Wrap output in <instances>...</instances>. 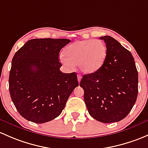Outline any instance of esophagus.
Here are the masks:
<instances>
[{"label":"esophagus","mask_w":148,"mask_h":148,"mask_svg":"<svg viewBox=\"0 0 148 148\" xmlns=\"http://www.w3.org/2000/svg\"><path fill=\"white\" fill-rule=\"evenodd\" d=\"M77 79H78V82H79V83H80L81 79H82V77H81L80 74H79V75H77Z\"/></svg>","instance_id":"34e87169"}]
</instances>
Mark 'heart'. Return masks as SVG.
I'll list each match as a JSON object with an SVG mask.
<instances>
[{"mask_svg": "<svg viewBox=\"0 0 148 148\" xmlns=\"http://www.w3.org/2000/svg\"><path fill=\"white\" fill-rule=\"evenodd\" d=\"M65 57L60 60L69 67L79 66L84 74H92L103 64L107 55V47L101 40H87L77 41L69 45L64 50Z\"/></svg>", "mask_w": 148, "mask_h": 148, "instance_id": "obj_1", "label": "heart"}]
</instances>
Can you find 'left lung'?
<instances>
[{
    "mask_svg": "<svg viewBox=\"0 0 148 148\" xmlns=\"http://www.w3.org/2000/svg\"><path fill=\"white\" fill-rule=\"evenodd\" d=\"M107 47L101 67L85 74L80 82L89 114L100 122L121 121L133 108L138 97V74L130 51L110 36L100 37Z\"/></svg>",
    "mask_w": 148,
    "mask_h": 148,
    "instance_id": "1",
    "label": "left lung"
}]
</instances>
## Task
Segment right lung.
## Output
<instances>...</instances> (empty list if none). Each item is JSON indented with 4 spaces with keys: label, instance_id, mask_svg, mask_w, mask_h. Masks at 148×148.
I'll return each instance as SVG.
<instances>
[{
    "label": "right lung",
    "instance_id": "obj_1",
    "mask_svg": "<svg viewBox=\"0 0 148 148\" xmlns=\"http://www.w3.org/2000/svg\"><path fill=\"white\" fill-rule=\"evenodd\" d=\"M68 39H32L18 49L12 60L9 91L24 119L43 123L58 117L74 88L75 72H62L59 61Z\"/></svg>",
    "mask_w": 148,
    "mask_h": 148
}]
</instances>
